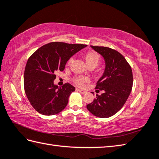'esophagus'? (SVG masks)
Here are the masks:
<instances>
[{"label":"esophagus","mask_w":159,"mask_h":159,"mask_svg":"<svg viewBox=\"0 0 159 159\" xmlns=\"http://www.w3.org/2000/svg\"><path fill=\"white\" fill-rule=\"evenodd\" d=\"M76 90L79 92H80V94H85V93H86V92L85 91V90H83V89H79V88H77L76 89Z\"/></svg>","instance_id":"obj_1"}]
</instances>
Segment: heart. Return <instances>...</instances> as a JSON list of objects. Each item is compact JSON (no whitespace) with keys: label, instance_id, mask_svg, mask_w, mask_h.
I'll return each mask as SVG.
<instances>
[{"label":"heart","instance_id":"1","mask_svg":"<svg viewBox=\"0 0 159 159\" xmlns=\"http://www.w3.org/2000/svg\"><path fill=\"white\" fill-rule=\"evenodd\" d=\"M85 61L87 63L89 67H96L100 63L101 57L97 52H89L87 53L85 56ZM73 60V58L71 57L69 60V63ZM73 82L76 84V85L79 86H83L85 83L89 81V78L86 76H74L72 78Z\"/></svg>","mask_w":159,"mask_h":159}]
</instances>
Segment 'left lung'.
<instances>
[{
	"mask_svg": "<svg viewBox=\"0 0 159 159\" xmlns=\"http://www.w3.org/2000/svg\"><path fill=\"white\" fill-rule=\"evenodd\" d=\"M91 47L103 57L106 66L95 88L104 92L100 96L96 94L87 108L96 116L108 118L117 113L128 98L133 85L132 70L125 57L115 49L103 46Z\"/></svg>",
	"mask_w": 159,
	"mask_h": 159,
	"instance_id": "obj_1",
	"label": "left lung"
}]
</instances>
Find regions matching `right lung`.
I'll use <instances>...</instances> for the list:
<instances>
[{"mask_svg": "<svg viewBox=\"0 0 159 159\" xmlns=\"http://www.w3.org/2000/svg\"><path fill=\"white\" fill-rule=\"evenodd\" d=\"M86 47L83 44L52 42L40 47L30 56L24 72V89L34 110L50 116L63 110L68 98L75 90L66 83L62 87L54 84L58 71H63L70 57Z\"/></svg>", "mask_w": 159, "mask_h": 159, "instance_id": "1", "label": "right lung"}]
</instances>
